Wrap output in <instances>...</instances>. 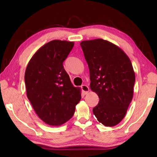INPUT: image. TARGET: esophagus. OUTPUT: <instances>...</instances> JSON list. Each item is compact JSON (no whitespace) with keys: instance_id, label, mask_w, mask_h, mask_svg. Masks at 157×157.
<instances>
[{"instance_id":"obj_1","label":"esophagus","mask_w":157,"mask_h":157,"mask_svg":"<svg viewBox=\"0 0 157 157\" xmlns=\"http://www.w3.org/2000/svg\"><path fill=\"white\" fill-rule=\"evenodd\" d=\"M81 88H82V90L83 93H84V94H87L89 92L90 89L86 85H82L81 86Z\"/></svg>"}]
</instances>
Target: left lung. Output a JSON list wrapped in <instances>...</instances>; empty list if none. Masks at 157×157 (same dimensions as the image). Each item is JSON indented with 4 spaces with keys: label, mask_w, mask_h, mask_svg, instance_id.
<instances>
[{
    "label": "left lung",
    "mask_w": 157,
    "mask_h": 157,
    "mask_svg": "<svg viewBox=\"0 0 157 157\" xmlns=\"http://www.w3.org/2000/svg\"><path fill=\"white\" fill-rule=\"evenodd\" d=\"M80 46L90 70V89L99 98L93 113L105 126L117 125L125 116L134 94L132 62L122 49L105 40H84Z\"/></svg>",
    "instance_id": "8db88e82"
}]
</instances>
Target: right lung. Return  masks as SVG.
Here are the masks:
<instances>
[{"instance_id": "obj_1", "label": "right lung", "mask_w": 157, "mask_h": 157, "mask_svg": "<svg viewBox=\"0 0 157 157\" xmlns=\"http://www.w3.org/2000/svg\"><path fill=\"white\" fill-rule=\"evenodd\" d=\"M74 42L54 40L39 48L25 73L26 92L36 114L49 125L71 119L81 100V90L71 84L63 67Z\"/></svg>"}]
</instances>
